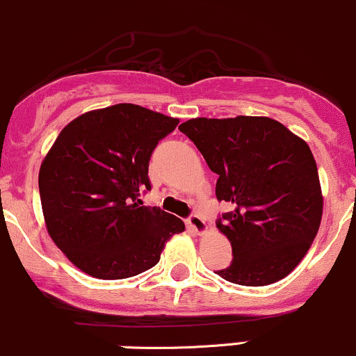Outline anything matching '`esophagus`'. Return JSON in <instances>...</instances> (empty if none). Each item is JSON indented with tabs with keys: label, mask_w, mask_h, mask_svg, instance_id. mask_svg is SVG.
<instances>
[{
	"label": "esophagus",
	"mask_w": 356,
	"mask_h": 356,
	"mask_svg": "<svg viewBox=\"0 0 356 356\" xmlns=\"http://www.w3.org/2000/svg\"><path fill=\"white\" fill-rule=\"evenodd\" d=\"M187 226H189L193 232H196L197 235H204V233L208 232V225H206V221L202 220L199 214H191L189 220H187Z\"/></svg>",
	"instance_id": "esophagus-1"
}]
</instances>
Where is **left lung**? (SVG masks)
Here are the masks:
<instances>
[{"label": "left lung", "mask_w": 356, "mask_h": 356, "mask_svg": "<svg viewBox=\"0 0 356 356\" xmlns=\"http://www.w3.org/2000/svg\"><path fill=\"white\" fill-rule=\"evenodd\" d=\"M218 174L216 221L233 261L216 273L260 287L294 270L318 235L323 194L309 145L267 116L193 118L179 127Z\"/></svg>", "instance_id": "1"}]
</instances>
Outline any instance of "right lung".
I'll list each match as a JSON object with an SVG mask.
<instances>
[{
    "label": "right lung",
    "instance_id": "right-lung-1",
    "mask_svg": "<svg viewBox=\"0 0 356 356\" xmlns=\"http://www.w3.org/2000/svg\"><path fill=\"white\" fill-rule=\"evenodd\" d=\"M177 118L121 103L72 120L57 136L38 172L47 232L88 275L118 280L159 264L175 233L174 214L142 206L150 191L148 162Z\"/></svg>",
    "mask_w": 356,
    "mask_h": 356
}]
</instances>
